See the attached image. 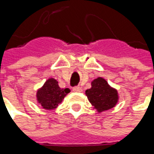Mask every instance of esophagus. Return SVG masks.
Listing matches in <instances>:
<instances>
[{"mask_svg": "<svg viewBox=\"0 0 154 154\" xmlns=\"http://www.w3.org/2000/svg\"><path fill=\"white\" fill-rule=\"evenodd\" d=\"M72 91H73L74 92H82V88H81L80 86H74L73 88H72Z\"/></svg>", "mask_w": 154, "mask_h": 154, "instance_id": "1", "label": "esophagus"}]
</instances>
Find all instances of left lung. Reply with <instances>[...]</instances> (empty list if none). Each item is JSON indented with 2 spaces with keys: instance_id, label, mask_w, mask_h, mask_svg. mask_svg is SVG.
<instances>
[{
  "instance_id": "8db88e82",
  "label": "left lung",
  "mask_w": 154,
  "mask_h": 154,
  "mask_svg": "<svg viewBox=\"0 0 154 154\" xmlns=\"http://www.w3.org/2000/svg\"><path fill=\"white\" fill-rule=\"evenodd\" d=\"M86 94L89 101L98 112L112 109L118 100V91L110 87L102 77H98L92 82L91 88L86 90Z\"/></svg>"
}]
</instances>
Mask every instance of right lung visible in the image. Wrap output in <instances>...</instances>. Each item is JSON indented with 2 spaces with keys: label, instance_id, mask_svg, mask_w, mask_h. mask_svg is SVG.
Segmentation results:
<instances>
[{
  "label": "right lung",
  "instance_id": "right-lung-1",
  "mask_svg": "<svg viewBox=\"0 0 154 154\" xmlns=\"http://www.w3.org/2000/svg\"><path fill=\"white\" fill-rule=\"evenodd\" d=\"M69 92V89H61L55 79L50 78L45 82L44 86L37 91L36 97L44 109H54L62 102L63 99Z\"/></svg>",
  "mask_w": 154,
  "mask_h": 154
}]
</instances>
